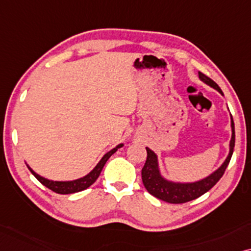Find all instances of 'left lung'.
Returning <instances> with one entry per match:
<instances>
[{
    "label": "left lung",
    "mask_w": 251,
    "mask_h": 251,
    "mask_svg": "<svg viewBox=\"0 0 251 251\" xmlns=\"http://www.w3.org/2000/svg\"><path fill=\"white\" fill-rule=\"evenodd\" d=\"M199 76L202 81H204L206 85L213 87L217 89L220 94H223L220 87L210 79L209 76L203 75L202 72H199ZM230 126H232V139H230L229 143V153L224 164L213 172L211 176H206L205 179L201 180V181L193 182V183H176L168 181L159 175L158 171V163H157V156L152 150L149 148L147 149V160L145 163V166L142 168L141 176H142V182L145 185L146 189L155 198L162 200V201L173 203V204H180V203H186L193 200L200 198L203 194H205L208 190L212 188L217 182L222 178L225 170L228 165L230 158H232L233 150H234L235 146V131H234V122H233L232 116H230Z\"/></svg>",
    "instance_id": "obj_1"
}]
</instances>
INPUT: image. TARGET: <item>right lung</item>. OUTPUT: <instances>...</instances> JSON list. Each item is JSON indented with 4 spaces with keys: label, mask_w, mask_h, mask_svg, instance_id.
<instances>
[{
    "label": "right lung",
    "mask_w": 251,
    "mask_h": 251,
    "mask_svg": "<svg viewBox=\"0 0 251 251\" xmlns=\"http://www.w3.org/2000/svg\"><path fill=\"white\" fill-rule=\"evenodd\" d=\"M122 147H123V145H118L116 148H113L112 150H110L109 152H106L105 155L103 156V158L100 160L99 164L95 166V169L93 170L91 173H88V175H87L86 176H83V178L73 180V181H51V180L45 179V178H42V176H40L39 175H36V173L33 171L31 168H28V169H29V171L32 172V175L34 176L43 186H46L47 188L52 190V192H55L57 194L78 193V192H81V190H83V189L88 188L89 186L93 185V183L96 181V179L99 178L100 173H101V171H102L103 166L105 165L106 160H108L110 157H111L113 153L117 151V150H118L119 148H122Z\"/></svg>",
    "instance_id": "1"
}]
</instances>
